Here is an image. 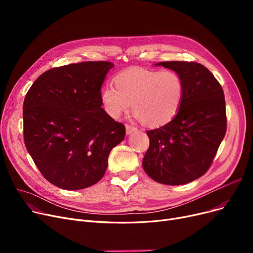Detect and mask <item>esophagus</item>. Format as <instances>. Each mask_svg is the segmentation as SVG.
Listing matches in <instances>:
<instances>
[{"label": "esophagus", "instance_id": "34e87169", "mask_svg": "<svg viewBox=\"0 0 253 253\" xmlns=\"http://www.w3.org/2000/svg\"><path fill=\"white\" fill-rule=\"evenodd\" d=\"M125 128H126V134H127V135L131 134L132 132H134V131L137 130V128H136L135 126H131V125H126Z\"/></svg>", "mask_w": 253, "mask_h": 253}]
</instances>
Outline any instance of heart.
<instances>
[{"label":"heart","instance_id":"obj_1","mask_svg":"<svg viewBox=\"0 0 253 253\" xmlns=\"http://www.w3.org/2000/svg\"><path fill=\"white\" fill-rule=\"evenodd\" d=\"M114 86L100 90V101L105 113L118 119L132 109L140 121L150 127L169 123L178 113L184 85L174 71L129 68L117 74Z\"/></svg>","mask_w":253,"mask_h":253}]
</instances>
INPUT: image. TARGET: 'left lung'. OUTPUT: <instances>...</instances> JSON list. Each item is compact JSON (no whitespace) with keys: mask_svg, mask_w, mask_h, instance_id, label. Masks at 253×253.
Segmentation results:
<instances>
[{"mask_svg":"<svg viewBox=\"0 0 253 253\" xmlns=\"http://www.w3.org/2000/svg\"><path fill=\"white\" fill-rule=\"evenodd\" d=\"M155 65L176 72L183 81L184 93L176 116L166 125L147 131L150 148L142 167L157 182L184 184L208 170L224 137L223 90L200 63L165 61Z\"/></svg>","mask_w":253,"mask_h":253,"instance_id":"1","label":"left lung"}]
</instances>
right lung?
<instances>
[{"label":"right lung","mask_w":253,"mask_h":253,"mask_svg":"<svg viewBox=\"0 0 253 253\" xmlns=\"http://www.w3.org/2000/svg\"><path fill=\"white\" fill-rule=\"evenodd\" d=\"M114 63L85 61L40 76L23 102L26 150L43 176L75 191L98 182L125 127L101 108L100 88Z\"/></svg>","instance_id":"obj_1"}]
</instances>
